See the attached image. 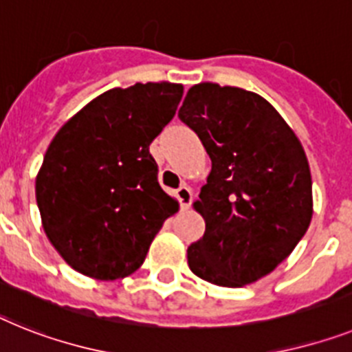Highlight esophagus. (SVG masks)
<instances>
[{
	"instance_id": "34e87169",
	"label": "esophagus",
	"mask_w": 352,
	"mask_h": 352,
	"mask_svg": "<svg viewBox=\"0 0 352 352\" xmlns=\"http://www.w3.org/2000/svg\"><path fill=\"white\" fill-rule=\"evenodd\" d=\"M175 197H177V200H179V204H181L182 209L190 208L191 200H193V193H191V190L188 188V186H181V188L177 190Z\"/></svg>"
}]
</instances>
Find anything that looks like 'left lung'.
Returning a JSON list of instances; mask_svg holds the SVG:
<instances>
[{
  "label": "left lung",
  "instance_id": "1",
  "mask_svg": "<svg viewBox=\"0 0 352 352\" xmlns=\"http://www.w3.org/2000/svg\"><path fill=\"white\" fill-rule=\"evenodd\" d=\"M179 118L211 159L195 202L206 232L188 247V265L218 286L258 281L290 256L311 221L302 144L267 100L231 85H193Z\"/></svg>",
  "mask_w": 352,
  "mask_h": 352
}]
</instances>
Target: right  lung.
Wrapping results in <instances>:
<instances>
[{
	"label": "right lung",
	"mask_w": 352,
	"mask_h": 352,
	"mask_svg": "<svg viewBox=\"0 0 352 352\" xmlns=\"http://www.w3.org/2000/svg\"><path fill=\"white\" fill-rule=\"evenodd\" d=\"M182 93L168 82L109 89L50 143L35 197L48 240L76 272L102 281L131 276L179 209L159 186L148 146Z\"/></svg>",
	"instance_id": "obj_1"
}]
</instances>
